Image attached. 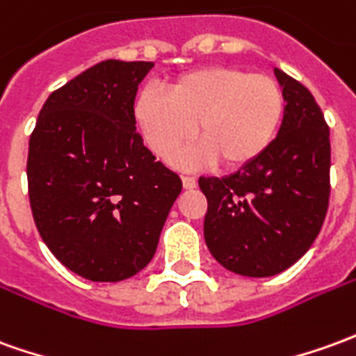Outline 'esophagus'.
I'll use <instances>...</instances> for the list:
<instances>
[{
  "instance_id": "obj_1",
  "label": "esophagus",
  "mask_w": 356,
  "mask_h": 356,
  "mask_svg": "<svg viewBox=\"0 0 356 356\" xmlns=\"http://www.w3.org/2000/svg\"><path fill=\"white\" fill-rule=\"evenodd\" d=\"M183 186H185L186 191L195 188V186H196V179L191 177V175H185V177H183Z\"/></svg>"
}]
</instances>
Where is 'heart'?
<instances>
[{
	"label": "heart",
	"mask_w": 356,
	"mask_h": 356,
	"mask_svg": "<svg viewBox=\"0 0 356 356\" xmlns=\"http://www.w3.org/2000/svg\"><path fill=\"white\" fill-rule=\"evenodd\" d=\"M285 111L282 86L268 74L235 67H202L168 84V96L152 86L138 92L133 108L136 129L156 156L170 160L193 136L175 165L195 170L220 160L241 168L258 160L280 131Z\"/></svg>",
	"instance_id": "1"
}]
</instances>
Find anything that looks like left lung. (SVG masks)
<instances>
[{
    "mask_svg": "<svg viewBox=\"0 0 356 356\" xmlns=\"http://www.w3.org/2000/svg\"><path fill=\"white\" fill-rule=\"evenodd\" d=\"M283 88L280 133L258 160L227 177H200L206 247L225 270L272 277L307 252L330 200V129L307 86L273 69Z\"/></svg>",
    "mask_w": 356,
    "mask_h": 356,
    "instance_id": "obj_1",
    "label": "left lung"
}]
</instances>
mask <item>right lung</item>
Listing matches in <instances>:
<instances>
[{"instance_id":"obj_1","label":"right lung","mask_w":356,"mask_h":356,"mask_svg":"<svg viewBox=\"0 0 356 356\" xmlns=\"http://www.w3.org/2000/svg\"><path fill=\"white\" fill-rule=\"evenodd\" d=\"M150 61L106 59L51 92L29 143L40 237L90 282L144 270L183 183L144 146L133 108Z\"/></svg>"}]
</instances>
